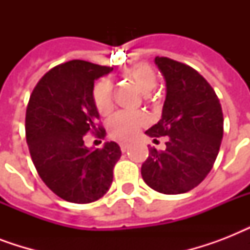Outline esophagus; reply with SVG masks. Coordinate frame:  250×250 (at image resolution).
Listing matches in <instances>:
<instances>
[{"instance_id":"34e87169","label":"esophagus","mask_w":250,"mask_h":250,"mask_svg":"<svg viewBox=\"0 0 250 250\" xmlns=\"http://www.w3.org/2000/svg\"><path fill=\"white\" fill-rule=\"evenodd\" d=\"M121 149H122V152L125 153L127 149H128V144H125V143H122L121 144Z\"/></svg>"}]
</instances>
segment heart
I'll return each mask as SVG.
<instances>
[{
  "instance_id": "b5f03b06",
  "label": "heart",
  "mask_w": 250,
  "mask_h": 250,
  "mask_svg": "<svg viewBox=\"0 0 250 250\" xmlns=\"http://www.w3.org/2000/svg\"><path fill=\"white\" fill-rule=\"evenodd\" d=\"M125 76L131 79L144 94H149L157 85L158 76L152 66L146 63L133 64L125 71ZM93 101L100 114H107L113 107L111 100V83L109 80L98 82L93 88ZM148 123V119L143 113L121 111L115 114L109 121L110 136L121 141H128L136 136L141 127Z\"/></svg>"
}]
</instances>
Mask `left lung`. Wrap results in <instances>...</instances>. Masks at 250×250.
<instances>
[{"label": "left lung", "mask_w": 250, "mask_h": 250, "mask_svg": "<svg viewBox=\"0 0 250 250\" xmlns=\"http://www.w3.org/2000/svg\"><path fill=\"white\" fill-rule=\"evenodd\" d=\"M166 82L162 117L146 135L167 136L166 149H149L141 176L165 194L186 193L206 178L217 160L223 137V113L217 94L189 66L156 57Z\"/></svg>", "instance_id": "1"}]
</instances>
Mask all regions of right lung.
<instances>
[{"label":"right lung","instance_id":"add662e5","mask_svg":"<svg viewBox=\"0 0 250 250\" xmlns=\"http://www.w3.org/2000/svg\"><path fill=\"white\" fill-rule=\"evenodd\" d=\"M111 71L86 61H70L46 72L29 97L25 139L31 158L49 189L68 202L97 201L113 183V168L122 156L119 145H84L88 133L105 136L93 88Z\"/></svg>","mask_w":250,"mask_h":250}]
</instances>
